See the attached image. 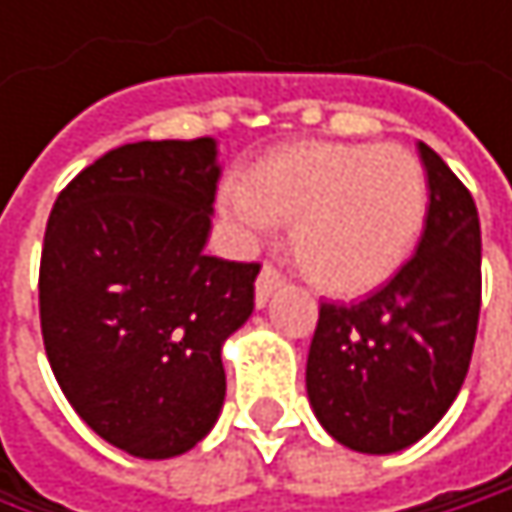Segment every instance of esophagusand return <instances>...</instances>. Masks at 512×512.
Instances as JSON below:
<instances>
[{
    "mask_svg": "<svg viewBox=\"0 0 512 512\" xmlns=\"http://www.w3.org/2000/svg\"><path fill=\"white\" fill-rule=\"evenodd\" d=\"M284 284V278H281V272L275 269V266H269V263H263V269H260V275H257V284H255V302L257 308H263L266 302H269V296L278 290Z\"/></svg>",
    "mask_w": 512,
    "mask_h": 512,
    "instance_id": "1",
    "label": "esophagus"
}]
</instances>
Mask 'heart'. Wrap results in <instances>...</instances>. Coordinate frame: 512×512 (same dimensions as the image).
Masks as SVG:
<instances>
[{"label":"heart","instance_id":"b5f03b06","mask_svg":"<svg viewBox=\"0 0 512 512\" xmlns=\"http://www.w3.org/2000/svg\"><path fill=\"white\" fill-rule=\"evenodd\" d=\"M427 174L397 145L299 142L222 183L225 216L249 234L293 222L290 249L305 278L332 296L385 284L418 246Z\"/></svg>","mask_w":512,"mask_h":512}]
</instances>
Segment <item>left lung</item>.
I'll list each match as a JSON object with an SVG mask.
<instances>
[{"mask_svg":"<svg viewBox=\"0 0 512 512\" xmlns=\"http://www.w3.org/2000/svg\"><path fill=\"white\" fill-rule=\"evenodd\" d=\"M430 207L415 255L356 305H320L305 388L323 430L358 454H397L451 409L480 317V219L445 159L418 142Z\"/></svg>","mask_w":512,"mask_h":512,"instance_id":"left-lung-1","label":"left lung"}]
</instances>
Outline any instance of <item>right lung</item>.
I'll return each instance as SVG.
<instances>
[{
    "label": "right lung",
    "mask_w": 512,
    "mask_h": 512,
    "mask_svg": "<svg viewBox=\"0 0 512 512\" xmlns=\"http://www.w3.org/2000/svg\"><path fill=\"white\" fill-rule=\"evenodd\" d=\"M216 139L136 142L55 198L41 332L76 415L139 460L192 451L225 403V341L255 311L257 263L204 252Z\"/></svg>",
    "instance_id": "1"
}]
</instances>
